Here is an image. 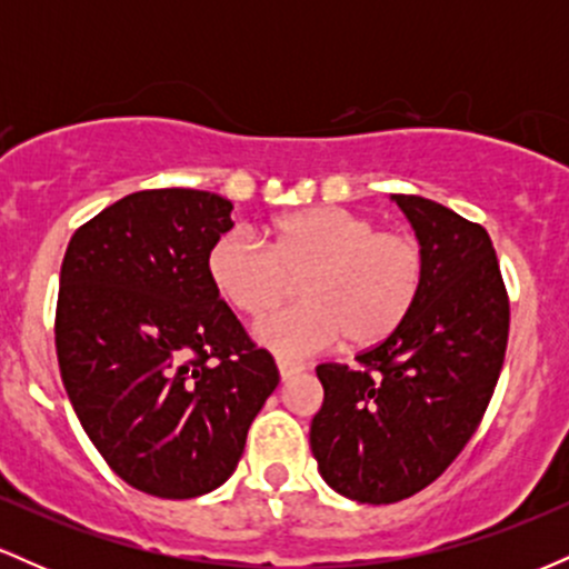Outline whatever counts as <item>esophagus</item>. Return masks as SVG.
<instances>
[{
	"instance_id": "1",
	"label": "esophagus",
	"mask_w": 569,
	"mask_h": 569,
	"mask_svg": "<svg viewBox=\"0 0 569 569\" xmlns=\"http://www.w3.org/2000/svg\"><path fill=\"white\" fill-rule=\"evenodd\" d=\"M278 371H280V380H291V377L302 375L305 363L291 361V358H278Z\"/></svg>"
}]
</instances>
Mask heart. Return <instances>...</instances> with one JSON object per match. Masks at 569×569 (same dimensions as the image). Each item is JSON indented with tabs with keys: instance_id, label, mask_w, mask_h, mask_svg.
<instances>
[{
	"instance_id": "obj_1",
	"label": "heart",
	"mask_w": 569,
	"mask_h": 569,
	"mask_svg": "<svg viewBox=\"0 0 569 569\" xmlns=\"http://www.w3.org/2000/svg\"><path fill=\"white\" fill-rule=\"evenodd\" d=\"M208 276L251 318L293 297L299 280L305 302L259 323L257 337L302 356L339 337L345 348L363 350L396 335L420 302L428 259L407 230H382L348 208L312 206L267 221L264 246L243 232L221 234L208 251Z\"/></svg>"
}]
</instances>
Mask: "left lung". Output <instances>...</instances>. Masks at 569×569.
<instances>
[{
  "mask_svg": "<svg viewBox=\"0 0 569 569\" xmlns=\"http://www.w3.org/2000/svg\"><path fill=\"white\" fill-rule=\"evenodd\" d=\"M426 248L407 323L358 367L321 363L310 447L326 485L385 506L433 485L479 428L508 345V291L487 230L441 202L393 194Z\"/></svg>",
  "mask_w": 569,
  "mask_h": 569,
  "instance_id": "obj_1",
  "label": "left lung"
}]
</instances>
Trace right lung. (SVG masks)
Wrapping results in <instances>:
<instances>
[{"label": "right lung", "instance_id": "obj_1", "mask_svg": "<svg viewBox=\"0 0 569 569\" xmlns=\"http://www.w3.org/2000/svg\"><path fill=\"white\" fill-rule=\"evenodd\" d=\"M230 211L213 192L143 189L84 221L61 264L63 388L107 466L154 498L224 485L280 382L208 276Z\"/></svg>", "mask_w": 569, "mask_h": 569}]
</instances>
